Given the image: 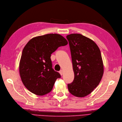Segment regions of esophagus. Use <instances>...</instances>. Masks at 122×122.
<instances>
[{
	"label": "esophagus",
	"instance_id": "1",
	"mask_svg": "<svg viewBox=\"0 0 122 122\" xmlns=\"http://www.w3.org/2000/svg\"><path fill=\"white\" fill-rule=\"evenodd\" d=\"M59 73H60V74H61V76H62L63 74V71L62 70H61L59 71Z\"/></svg>",
	"mask_w": 122,
	"mask_h": 122
}]
</instances>
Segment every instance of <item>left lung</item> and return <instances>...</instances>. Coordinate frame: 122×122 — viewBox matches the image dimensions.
Returning a JSON list of instances; mask_svg holds the SVG:
<instances>
[{
  "label": "left lung",
  "instance_id": "8db88e82",
  "mask_svg": "<svg viewBox=\"0 0 122 122\" xmlns=\"http://www.w3.org/2000/svg\"><path fill=\"white\" fill-rule=\"evenodd\" d=\"M70 48L74 73L73 81L68 84L70 93L82 97L90 94L99 84L104 66L99 48L92 40L81 34L66 36Z\"/></svg>",
  "mask_w": 122,
  "mask_h": 122
}]
</instances>
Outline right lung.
<instances>
[{
	"instance_id": "obj_1",
	"label": "right lung",
	"mask_w": 122,
	"mask_h": 122,
	"mask_svg": "<svg viewBox=\"0 0 122 122\" xmlns=\"http://www.w3.org/2000/svg\"><path fill=\"white\" fill-rule=\"evenodd\" d=\"M68 43L60 35L52 33L33 38L26 44L20 59L19 73L29 91L37 95L51 91L61 76L52 68L51 55L60 46Z\"/></svg>"
}]
</instances>
